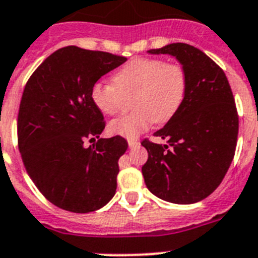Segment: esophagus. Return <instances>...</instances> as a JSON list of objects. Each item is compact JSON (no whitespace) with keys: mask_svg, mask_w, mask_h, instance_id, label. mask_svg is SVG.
<instances>
[{"mask_svg":"<svg viewBox=\"0 0 258 258\" xmlns=\"http://www.w3.org/2000/svg\"><path fill=\"white\" fill-rule=\"evenodd\" d=\"M127 145H129V147H131V149H133V147H137L138 145H140V142L136 140H127Z\"/></svg>","mask_w":258,"mask_h":258,"instance_id":"esophagus-1","label":"esophagus"}]
</instances>
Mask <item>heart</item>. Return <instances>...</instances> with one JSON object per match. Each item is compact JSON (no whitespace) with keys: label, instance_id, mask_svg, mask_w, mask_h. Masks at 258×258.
<instances>
[{"label":"heart","instance_id":"b5f03b06","mask_svg":"<svg viewBox=\"0 0 258 258\" xmlns=\"http://www.w3.org/2000/svg\"><path fill=\"white\" fill-rule=\"evenodd\" d=\"M112 82L92 86V103L103 114L112 116L124 107L125 98L134 94L132 107L136 111L112 120L108 131L114 136L136 138L153 121L162 124L177 112L188 89V73L180 62L137 57L114 73Z\"/></svg>","mask_w":258,"mask_h":258}]
</instances>
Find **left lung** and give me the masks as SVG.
Segmentation results:
<instances>
[{
    "label": "left lung",
    "mask_w": 258,
    "mask_h": 258,
    "mask_svg": "<svg viewBox=\"0 0 258 258\" xmlns=\"http://www.w3.org/2000/svg\"><path fill=\"white\" fill-rule=\"evenodd\" d=\"M151 54H171L188 73L185 98L155 137L144 140L149 158L142 167L147 189L172 204H195L214 192L234 159L239 132L235 99L223 70L198 48L168 44Z\"/></svg>",
    "instance_id": "1"
}]
</instances>
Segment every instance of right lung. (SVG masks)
<instances>
[{"mask_svg": "<svg viewBox=\"0 0 258 258\" xmlns=\"http://www.w3.org/2000/svg\"><path fill=\"white\" fill-rule=\"evenodd\" d=\"M126 57L69 45L57 49L32 73L18 113V147L28 176L48 201L72 213H90L111 201L117 188L121 136L95 139L104 131L92 103L98 79Z\"/></svg>", "mask_w": 258, "mask_h": 258, "instance_id": "add662e5", "label": "right lung"}]
</instances>
